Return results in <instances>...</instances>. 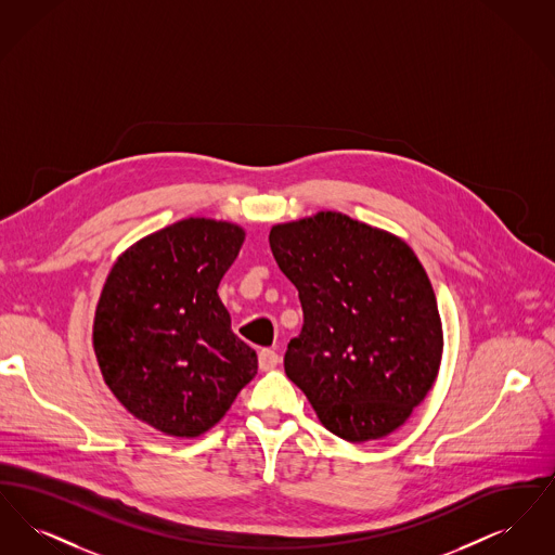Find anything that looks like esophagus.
<instances>
[{
	"instance_id": "34e87169",
	"label": "esophagus",
	"mask_w": 555,
	"mask_h": 555,
	"mask_svg": "<svg viewBox=\"0 0 555 555\" xmlns=\"http://www.w3.org/2000/svg\"><path fill=\"white\" fill-rule=\"evenodd\" d=\"M279 353L274 351V349H268V347H264V349H260V353H258V364H260V370H272L276 369L279 366Z\"/></svg>"
}]
</instances>
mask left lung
I'll use <instances>...</instances> for the list:
<instances>
[{
	"mask_svg": "<svg viewBox=\"0 0 555 555\" xmlns=\"http://www.w3.org/2000/svg\"><path fill=\"white\" fill-rule=\"evenodd\" d=\"M270 249L299 291L285 372L349 443L391 435L433 389L443 328L412 247L341 211L274 224Z\"/></svg>",
	"mask_w": 555,
	"mask_h": 555,
	"instance_id": "obj_1",
	"label": "left lung"
}]
</instances>
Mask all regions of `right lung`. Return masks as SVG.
<instances>
[{
  "instance_id": "1",
  "label": "right lung",
  "mask_w": 555,
  "mask_h": 555,
  "mask_svg": "<svg viewBox=\"0 0 555 555\" xmlns=\"http://www.w3.org/2000/svg\"><path fill=\"white\" fill-rule=\"evenodd\" d=\"M243 238L233 222L185 218L137 241L107 274L93 320L98 364L132 416L164 435H204L258 372L218 297Z\"/></svg>"
}]
</instances>
